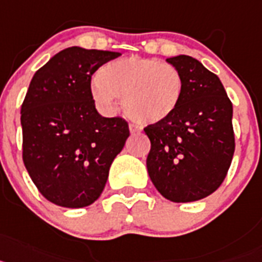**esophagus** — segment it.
I'll use <instances>...</instances> for the list:
<instances>
[{"label":"esophagus","instance_id":"obj_1","mask_svg":"<svg viewBox=\"0 0 262 262\" xmlns=\"http://www.w3.org/2000/svg\"><path fill=\"white\" fill-rule=\"evenodd\" d=\"M129 130H130V134H140V133H142V130H144V129L136 124H130L129 125Z\"/></svg>","mask_w":262,"mask_h":262}]
</instances>
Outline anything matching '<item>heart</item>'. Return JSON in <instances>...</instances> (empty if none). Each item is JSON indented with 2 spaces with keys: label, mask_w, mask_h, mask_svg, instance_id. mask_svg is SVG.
Masks as SVG:
<instances>
[{
  "label": "heart",
  "mask_w": 262,
  "mask_h": 262,
  "mask_svg": "<svg viewBox=\"0 0 262 262\" xmlns=\"http://www.w3.org/2000/svg\"><path fill=\"white\" fill-rule=\"evenodd\" d=\"M185 91V80L177 67L158 59L128 56L106 63L91 84L95 103L112 111L117 97L133 120L154 124L177 111Z\"/></svg>",
  "instance_id": "obj_1"
}]
</instances>
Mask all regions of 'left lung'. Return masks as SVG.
<instances>
[{"instance_id": "8db88e82", "label": "left lung", "mask_w": 262, "mask_h": 262, "mask_svg": "<svg viewBox=\"0 0 262 262\" xmlns=\"http://www.w3.org/2000/svg\"><path fill=\"white\" fill-rule=\"evenodd\" d=\"M179 70L185 91L169 118L144 129L146 167L159 194L175 203L203 199L219 188L235 153L232 103L222 81L188 55L166 59Z\"/></svg>"}]
</instances>
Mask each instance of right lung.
Here are the masks:
<instances>
[{"mask_svg": "<svg viewBox=\"0 0 262 262\" xmlns=\"http://www.w3.org/2000/svg\"><path fill=\"white\" fill-rule=\"evenodd\" d=\"M120 52L68 47L33 76L21 108L24 163L40 194L67 208L92 204L129 137L121 117H103L91 77Z\"/></svg>", "mask_w": 262, "mask_h": 262, "instance_id": "obj_1", "label": "right lung"}]
</instances>
